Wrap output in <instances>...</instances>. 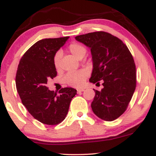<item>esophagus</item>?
Masks as SVG:
<instances>
[{
	"label": "esophagus",
	"mask_w": 156,
	"mask_h": 156,
	"mask_svg": "<svg viewBox=\"0 0 156 156\" xmlns=\"http://www.w3.org/2000/svg\"><path fill=\"white\" fill-rule=\"evenodd\" d=\"M84 89H77V92L80 93V92H82V91H84Z\"/></svg>",
	"instance_id": "34e87169"
}]
</instances>
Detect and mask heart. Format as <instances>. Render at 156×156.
Listing matches in <instances>:
<instances>
[{
    "mask_svg": "<svg viewBox=\"0 0 156 156\" xmlns=\"http://www.w3.org/2000/svg\"><path fill=\"white\" fill-rule=\"evenodd\" d=\"M68 51L76 59H80L86 54L87 48L84 45L79 42H72L68 46ZM61 52L58 51L55 53L53 57V65L57 70H59L61 68ZM87 74H88L87 72L84 69L75 72H69L64 77V82L71 87H80L84 84Z\"/></svg>",
    "mask_w": 156,
    "mask_h": 156,
    "instance_id": "obj_1",
    "label": "heart"
}]
</instances>
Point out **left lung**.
Masks as SVG:
<instances>
[{
  "label": "left lung",
  "instance_id": "8db88e82",
  "mask_svg": "<svg viewBox=\"0 0 156 156\" xmlns=\"http://www.w3.org/2000/svg\"><path fill=\"white\" fill-rule=\"evenodd\" d=\"M75 39L91 49L93 71L89 82H103L95 90L91 108L104 121L118 119L127 109L136 87V65L131 52L121 40L97 31L78 35Z\"/></svg>",
  "mask_w": 156,
  "mask_h": 156
}]
</instances>
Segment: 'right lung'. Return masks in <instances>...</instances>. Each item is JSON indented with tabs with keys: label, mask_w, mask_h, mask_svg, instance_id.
Instances as JSON below:
<instances>
[{
	"label": "right lung",
	"mask_w": 156,
	"mask_h": 156,
	"mask_svg": "<svg viewBox=\"0 0 156 156\" xmlns=\"http://www.w3.org/2000/svg\"><path fill=\"white\" fill-rule=\"evenodd\" d=\"M69 37L46 38L31 46L21 57L16 72V84L21 101L35 119L55 126L67 116L76 90L61 89L58 95L47 86L48 80L57 76L53 57Z\"/></svg>",
	"instance_id": "obj_1"
}]
</instances>
